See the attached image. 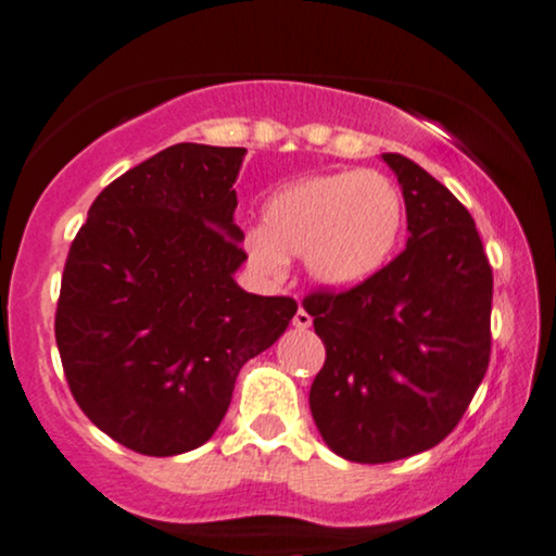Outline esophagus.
Here are the masks:
<instances>
[{"label":"esophagus","mask_w":556,"mask_h":556,"mask_svg":"<svg viewBox=\"0 0 556 556\" xmlns=\"http://www.w3.org/2000/svg\"><path fill=\"white\" fill-rule=\"evenodd\" d=\"M294 326H298V328H311V323H313V318H311V313H307L305 311V307H300V311L298 313H294Z\"/></svg>","instance_id":"esophagus-1"}]
</instances>
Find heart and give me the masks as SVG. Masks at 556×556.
<instances>
[{
	"mask_svg": "<svg viewBox=\"0 0 556 556\" xmlns=\"http://www.w3.org/2000/svg\"><path fill=\"white\" fill-rule=\"evenodd\" d=\"M405 202L395 181L371 168H341L290 181L264 205L262 228L243 238L256 271L282 277L287 256H305L323 287L367 282L395 254Z\"/></svg>",
	"mask_w": 556,
	"mask_h": 556,
	"instance_id": "heart-1",
	"label": "heart"
}]
</instances>
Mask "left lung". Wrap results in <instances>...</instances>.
<instances>
[{"label":"left lung","instance_id":"left-lung-1","mask_svg":"<svg viewBox=\"0 0 556 556\" xmlns=\"http://www.w3.org/2000/svg\"><path fill=\"white\" fill-rule=\"evenodd\" d=\"M382 159L403 187L405 251L367 282L302 302L326 346L313 420L336 454L362 465L444 441L490 364L493 269L472 215L416 161Z\"/></svg>","mask_w":556,"mask_h":556}]
</instances>
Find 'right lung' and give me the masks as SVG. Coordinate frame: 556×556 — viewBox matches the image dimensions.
Returning a JSON list of instances; mask_svg holds the SVG:
<instances>
[{
  "label": "right lung",
  "mask_w": 556,
  "mask_h": 556,
  "mask_svg": "<svg viewBox=\"0 0 556 556\" xmlns=\"http://www.w3.org/2000/svg\"><path fill=\"white\" fill-rule=\"evenodd\" d=\"M245 149L177 143L91 202L63 266L55 343L91 424L146 456L202 446L236 377L298 313L236 285Z\"/></svg>",
  "instance_id": "1"
}]
</instances>
